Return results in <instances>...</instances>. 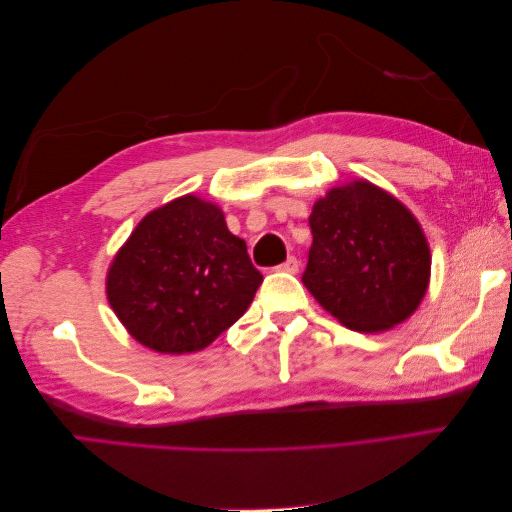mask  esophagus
Instances as JSON below:
<instances>
[{"instance_id": "obj_1", "label": "esophagus", "mask_w": 512, "mask_h": 512, "mask_svg": "<svg viewBox=\"0 0 512 512\" xmlns=\"http://www.w3.org/2000/svg\"><path fill=\"white\" fill-rule=\"evenodd\" d=\"M280 271H286V273H297L299 271V260L294 256H288L280 267H277Z\"/></svg>"}]
</instances>
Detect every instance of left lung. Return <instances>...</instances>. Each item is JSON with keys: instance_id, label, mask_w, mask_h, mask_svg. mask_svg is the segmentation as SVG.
<instances>
[{"instance_id": "1", "label": "left lung", "mask_w": 512, "mask_h": 512, "mask_svg": "<svg viewBox=\"0 0 512 512\" xmlns=\"http://www.w3.org/2000/svg\"><path fill=\"white\" fill-rule=\"evenodd\" d=\"M309 226L303 284L344 327L382 333L416 312L429 288L431 250L399 198L352 179L316 200Z\"/></svg>"}]
</instances>
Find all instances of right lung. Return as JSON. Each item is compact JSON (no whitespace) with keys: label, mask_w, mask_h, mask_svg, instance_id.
<instances>
[{"label":"right lung","mask_w":512,"mask_h":512,"mask_svg":"<svg viewBox=\"0 0 512 512\" xmlns=\"http://www.w3.org/2000/svg\"><path fill=\"white\" fill-rule=\"evenodd\" d=\"M262 282L224 211L196 194L149 211L106 271V299L138 344L162 354L207 348Z\"/></svg>","instance_id":"1"}]
</instances>
